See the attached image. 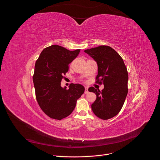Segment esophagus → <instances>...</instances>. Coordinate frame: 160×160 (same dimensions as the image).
Returning a JSON list of instances; mask_svg holds the SVG:
<instances>
[{
	"label": "esophagus",
	"instance_id": "esophagus-1",
	"mask_svg": "<svg viewBox=\"0 0 160 160\" xmlns=\"http://www.w3.org/2000/svg\"><path fill=\"white\" fill-rule=\"evenodd\" d=\"M85 94H88V87H85Z\"/></svg>",
	"mask_w": 160,
	"mask_h": 160
}]
</instances>
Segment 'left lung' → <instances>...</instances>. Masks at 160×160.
<instances>
[{
	"mask_svg": "<svg viewBox=\"0 0 160 160\" xmlns=\"http://www.w3.org/2000/svg\"><path fill=\"white\" fill-rule=\"evenodd\" d=\"M98 63V73L96 83L104 84L100 91L91 87L89 92L96 94L91 105L95 115L108 120L118 115L122 109L128 93V72L122 58L108 45H101L84 51Z\"/></svg>",
	"mask_w": 160,
	"mask_h": 160,
	"instance_id": "8db88e82",
	"label": "left lung"
}]
</instances>
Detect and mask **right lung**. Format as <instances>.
Returning a JSON list of instances; mask_svg holds the SVG:
<instances>
[{"label": "right lung", "instance_id": "right-lung-1", "mask_svg": "<svg viewBox=\"0 0 160 160\" xmlns=\"http://www.w3.org/2000/svg\"><path fill=\"white\" fill-rule=\"evenodd\" d=\"M80 51L52 45L45 48L36 61L33 75L36 99L41 109L51 118L61 120L69 116L84 92V87L78 83H71L68 89L61 87L69 64Z\"/></svg>", "mask_w": 160, "mask_h": 160}]
</instances>
